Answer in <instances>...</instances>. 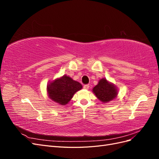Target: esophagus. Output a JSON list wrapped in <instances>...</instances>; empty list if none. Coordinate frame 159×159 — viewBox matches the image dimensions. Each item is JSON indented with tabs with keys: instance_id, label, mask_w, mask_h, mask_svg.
Returning <instances> with one entry per match:
<instances>
[{
	"instance_id": "1",
	"label": "esophagus",
	"mask_w": 159,
	"mask_h": 159,
	"mask_svg": "<svg viewBox=\"0 0 159 159\" xmlns=\"http://www.w3.org/2000/svg\"><path fill=\"white\" fill-rule=\"evenodd\" d=\"M84 88L85 89H88L89 88V85H84Z\"/></svg>"
}]
</instances>
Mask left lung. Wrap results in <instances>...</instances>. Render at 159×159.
Returning a JSON list of instances; mask_svg holds the SVG:
<instances>
[{
    "label": "left lung",
    "mask_w": 159,
    "mask_h": 159,
    "mask_svg": "<svg viewBox=\"0 0 159 159\" xmlns=\"http://www.w3.org/2000/svg\"><path fill=\"white\" fill-rule=\"evenodd\" d=\"M92 91L100 102L103 103L113 100L118 95L117 86L105 78L101 79L98 85L93 88Z\"/></svg>",
    "instance_id": "1"
}]
</instances>
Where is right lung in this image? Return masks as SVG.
Returning a JSON list of instances; mask_svg holds the SVG:
<instances>
[{"label":"right lung","mask_w":159,"mask_h":159,"mask_svg":"<svg viewBox=\"0 0 159 159\" xmlns=\"http://www.w3.org/2000/svg\"><path fill=\"white\" fill-rule=\"evenodd\" d=\"M82 85L66 75L56 78L48 84V98L60 105L69 103L77 91L82 89Z\"/></svg>","instance_id":"1"}]
</instances>
